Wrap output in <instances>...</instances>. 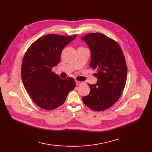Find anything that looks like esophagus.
Listing matches in <instances>:
<instances>
[{
	"mask_svg": "<svg viewBox=\"0 0 152 152\" xmlns=\"http://www.w3.org/2000/svg\"><path fill=\"white\" fill-rule=\"evenodd\" d=\"M76 82V84L77 85V86H78V85H79V84H81V83H82V82H81V81H75Z\"/></svg>",
	"mask_w": 152,
	"mask_h": 152,
	"instance_id": "esophagus-1",
	"label": "esophagus"
}]
</instances>
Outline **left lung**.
<instances>
[{"label": "left lung", "instance_id": "obj_1", "mask_svg": "<svg viewBox=\"0 0 152 152\" xmlns=\"http://www.w3.org/2000/svg\"><path fill=\"white\" fill-rule=\"evenodd\" d=\"M91 49L90 66L97 69L98 81L89 84L91 91L83 97L84 104L95 111H103L113 105L120 97L127 79V66L123 51L118 43L99 33L84 36Z\"/></svg>", "mask_w": 152, "mask_h": 152}]
</instances>
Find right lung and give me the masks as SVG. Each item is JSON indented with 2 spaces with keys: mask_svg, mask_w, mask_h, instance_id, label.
<instances>
[{
  "mask_svg": "<svg viewBox=\"0 0 152 152\" xmlns=\"http://www.w3.org/2000/svg\"><path fill=\"white\" fill-rule=\"evenodd\" d=\"M77 36L50 34L40 37L25 53L21 66L24 86L36 104L52 110L65 102L76 87L73 78L63 79L52 71L60 62L62 50Z\"/></svg>",
  "mask_w": 152,
  "mask_h": 152,
  "instance_id": "1",
  "label": "right lung"
}]
</instances>
